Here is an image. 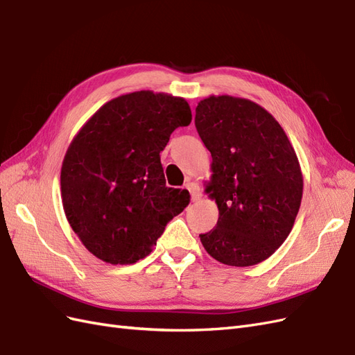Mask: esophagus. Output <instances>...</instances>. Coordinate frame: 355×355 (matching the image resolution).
<instances>
[{
	"mask_svg": "<svg viewBox=\"0 0 355 355\" xmlns=\"http://www.w3.org/2000/svg\"><path fill=\"white\" fill-rule=\"evenodd\" d=\"M185 188L189 191L191 200H192V201L200 200V197H201V189H200V187L196 184V182H188V184L185 185Z\"/></svg>",
	"mask_w": 355,
	"mask_h": 355,
	"instance_id": "34e87169",
	"label": "esophagus"
}]
</instances>
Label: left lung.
<instances>
[{
	"mask_svg": "<svg viewBox=\"0 0 355 355\" xmlns=\"http://www.w3.org/2000/svg\"><path fill=\"white\" fill-rule=\"evenodd\" d=\"M196 127L211 154L206 194L219 209L216 228L200 234L204 249L230 266L268 259L292 231L304 192L283 127L261 105L228 94L200 101Z\"/></svg>",
	"mask_w": 355,
	"mask_h": 355,
	"instance_id": "8db88e82",
	"label": "left lung"
}]
</instances>
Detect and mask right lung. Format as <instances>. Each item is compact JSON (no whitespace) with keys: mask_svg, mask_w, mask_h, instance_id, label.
<instances>
[{"mask_svg":"<svg viewBox=\"0 0 355 355\" xmlns=\"http://www.w3.org/2000/svg\"><path fill=\"white\" fill-rule=\"evenodd\" d=\"M191 120L184 98L141 90L106 102L72 139L60 170L63 210L101 261L144 259L188 206L187 189L166 187L159 153Z\"/></svg>","mask_w":355,"mask_h":355,"instance_id":"right-lung-1","label":"right lung"}]
</instances>
